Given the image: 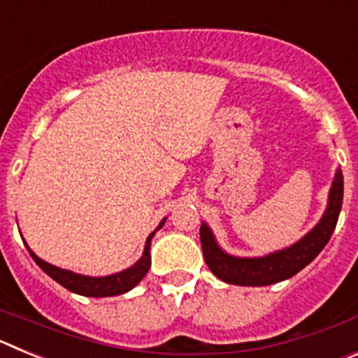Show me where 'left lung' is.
Segmentation results:
<instances>
[{"label":"left lung","instance_id":"left-lung-1","mask_svg":"<svg viewBox=\"0 0 358 358\" xmlns=\"http://www.w3.org/2000/svg\"><path fill=\"white\" fill-rule=\"evenodd\" d=\"M343 172L337 170L330 189L328 208L322 215L321 222L310 231L308 235L294 243L292 248L271 252L264 258H236V256L226 255L215 242V236L210 227L202 224L201 245L208 267L215 276L220 278L226 283L242 287H265L287 280V278H292L294 274L299 273L303 267H306L310 262L314 260L330 240L331 233L337 226V220H339L341 206H343Z\"/></svg>","mask_w":358,"mask_h":358}]
</instances>
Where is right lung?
<instances>
[{
    "instance_id": "right-lung-1",
    "label": "right lung",
    "mask_w": 358,
    "mask_h": 358,
    "mask_svg": "<svg viewBox=\"0 0 358 358\" xmlns=\"http://www.w3.org/2000/svg\"><path fill=\"white\" fill-rule=\"evenodd\" d=\"M163 224L164 220L159 224V227L163 226ZM159 227H157V229H159ZM156 231H154V233L147 238V245H145L143 256H141V260L138 262V264H134L131 268L123 271V273L110 274V276H103V278H91V276H82V274H75L71 273V271H64V268H59L55 267V265L46 264L44 260H41L36 252H31L30 248H28V252H30L34 262L43 268L44 273L48 274L50 278H53L57 283H61L64 289L71 290V292L80 294V296H87V297L120 296V294L129 292L131 289H134V287L143 280L145 274L148 273V268H150V240L152 236L156 235Z\"/></svg>"
}]
</instances>
